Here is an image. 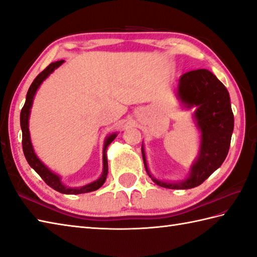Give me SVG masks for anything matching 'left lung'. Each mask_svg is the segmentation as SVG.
Instances as JSON below:
<instances>
[{
  "label": "left lung",
  "mask_w": 257,
  "mask_h": 257,
  "mask_svg": "<svg viewBox=\"0 0 257 257\" xmlns=\"http://www.w3.org/2000/svg\"><path fill=\"white\" fill-rule=\"evenodd\" d=\"M177 97L186 108L197 107L194 117L202 134L198 157L190 167L188 177L179 183L154 178L143 148L142 153L146 172L155 184L169 189H189L203 184L224 163L232 139L234 114L227 89L206 69L184 73L178 82Z\"/></svg>",
  "instance_id": "left-lung-1"
}]
</instances>
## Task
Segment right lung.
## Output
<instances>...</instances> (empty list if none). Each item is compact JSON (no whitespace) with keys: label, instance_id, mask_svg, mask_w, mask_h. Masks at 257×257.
I'll use <instances>...</instances> for the list:
<instances>
[{"label":"right lung","instance_id":"1","mask_svg":"<svg viewBox=\"0 0 257 257\" xmlns=\"http://www.w3.org/2000/svg\"><path fill=\"white\" fill-rule=\"evenodd\" d=\"M63 62H64L63 60H60V61L50 63L41 73L38 74V77L33 80L32 84L30 85L27 93V100H25V103L21 110V115H20V122H21V129H22V147H23L25 159L28 160L29 165L31 166L35 172L40 175V177L47 183V185H49L50 187L53 188L54 190H57L59 193L68 194V195H77V194H84V193H90V192H93V190H97L101 187L103 183L105 182V178H107V175H108L107 147L113 142L114 138L117 137V134H111L110 136H108L104 142L102 175L100 176L97 180H94V182L85 186H82V187H78V188L67 187V186L63 185V183L61 182V178H60L57 174L52 173L51 170H50L47 166H45L41 160L38 158V156L35 155L33 150L31 138H30V132H29V117H30V112H31L33 99H34L35 92H37V90L39 89L40 85H41V83Z\"/></svg>","mask_w":257,"mask_h":257}]
</instances>
